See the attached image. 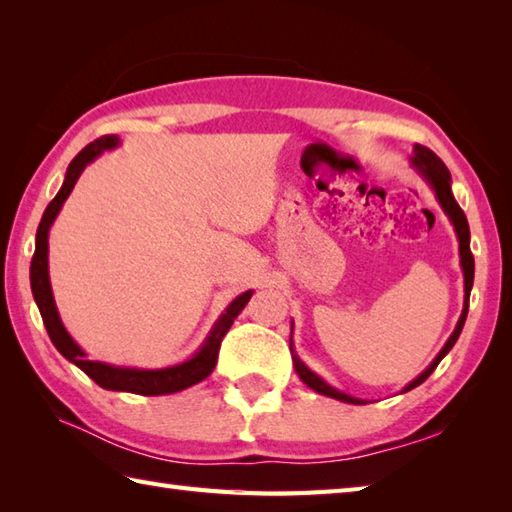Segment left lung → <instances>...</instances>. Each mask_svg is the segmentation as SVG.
<instances>
[{"label": "left lung", "mask_w": 512, "mask_h": 512, "mask_svg": "<svg viewBox=\"0 0 512 512\" xmlns=\"http://www.w3.org/2000/svg\"><path fill=\"white\" fill-rule=\"evenodd\" d=\"M411 167L420 173V178L429 184V187L433 189V193H436L438 204L442 206V211L447 213V217H449L453 228H455V235H458V242H460V266H462V273H464V308H462V314H460V319H458V325H455L453 334L449 336V341L444 343L440 354L433 358L431 365L424 369L420 376L413 378L411 383L405 389H402V394H405V391H409V389H413V387L422 385L424 380L431 376L433 369L438 367V363L442 361V358L451 352V347L455 345V341H458V336H460V332L464 328L466 314H469V297H471L473 277H475V259H473V253H471L469 222H466L464 211L460 209V204L455 202V198H453L451 173H449L447 165H444V162L436 154H433L429 147L413 145ZM290 352H292V363H295V372L299 374V378L303 380V383H306L310 389L317 391V394L328 396V398H336V400H341V402H350V405H365V400H358L354 396L343 394V391H339L336 387L325 383V380L319 374H314L312 369L297 356L295 345H292V334H290Z\"/></svg>", "instance_id": "left-lung-1"}]
</instances>
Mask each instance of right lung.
<instances>
[{"mask_svg": "<svg viewBox=\"0 0 512 512\" xmlns=\"http://www.w3.org/2000/svg\"><path fill=\"white\" fill-rule=\"evenodd\" d=\"M121 145V138L118 136H101L96 138L94 143H90L85 149H81L79 154L74 156L70 162L68 171H65V180L61 184L59 193L54 195V200L48 204V209L43 211V217L37 228V239H35V255H32L30 262V288H32V297H35L37 308L41 312L43 325L50 334V341L54 347L68 358L70 363H74L79 369H83L96 385H101L103 389H112V391H129V394H140V396H165V394H176V391L187 389L195 383H200L206 376H209L215 363H217V352H220V343L224 339V334L231 328L233 321L237 319V314L246 308L248 299L253 297V290H246L242 295L235 297L231 303H228L226 310L220 314V319L215 321L211 332L206 334L204 343L200 345V350L195 352L187 361H182L178 365L171 367H160V369H143V367H123V365H110V363H101V361H88V354H85L79 343H76L70 332L65 330V325L59 317L57 303H54L52 297V286H50V273H48V235H50V226L57 220V215L61 211L63 202L68 200V195L72 193L76 180L83 173V169L99 158L103 151L116 149Z\"/></svg>", "mask_w": 512, "mask_h": 512, "instance_id": "1", "label": "right lung"}]
</instances>
